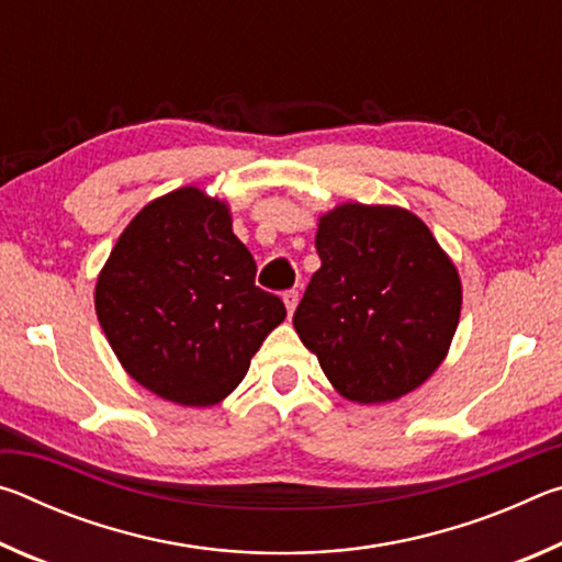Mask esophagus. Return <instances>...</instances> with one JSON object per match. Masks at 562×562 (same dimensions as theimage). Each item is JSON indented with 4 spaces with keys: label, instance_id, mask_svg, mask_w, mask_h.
Wrapping results in <instances>:
<instances>
[{
    "label": "esophagus",
    "instance_id": "esophagus-1",
    "mask_svg": "<svg viewBox=\"0 0 562 562\" xmlns=\"http://www.w3.org/2000/svg\"><path fill=\"white\" fill-rule=\"evenodd\" d=\"M282 300H284V307H288V312L292 315L294 307H297V302H300V292H297V290L282 292Z\"/></svg>",
    "mask_w": 562,
    "mask_h": 562
}]
</instances>
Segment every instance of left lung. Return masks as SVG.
Wrapping results in <instances>:
<instances>
[{
  "mask_svg": "<svg viewBox=\"0 0 562 562\" xmlns=\"http://www.w3.org/2000/svg\"><path fill=\"white\" fill-rule=\"evenodd\" d=\"M292 325L341 396L394 402L424 384L459 327L461 280L414 213L347 203L319 221Z\"/></svg>",
  "mask_w": 562,
  "mask_h": 562,
  "instance_id": "1",
  "label": "left lung"
}]
</instances>
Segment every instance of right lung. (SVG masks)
Masks as SVG:
<instances>
[{
  "label": "right lung",
  "mask_w": 562,
  "mask_h": 562,
  "mask_svg": "<svg viewBox=\"0 0 562 562\" xmlns=\"http://www.w3.org/2000/svg\"><path fill=\"white\" fill-rule=\"evenodd\" d=\"M255 272L225 203L178 188L133 217L111 250L97 282L103 335L140 386L183 406L217 404L288 317Z\"/></svg>",
  "instance_id": "1"
}]
</instances>
